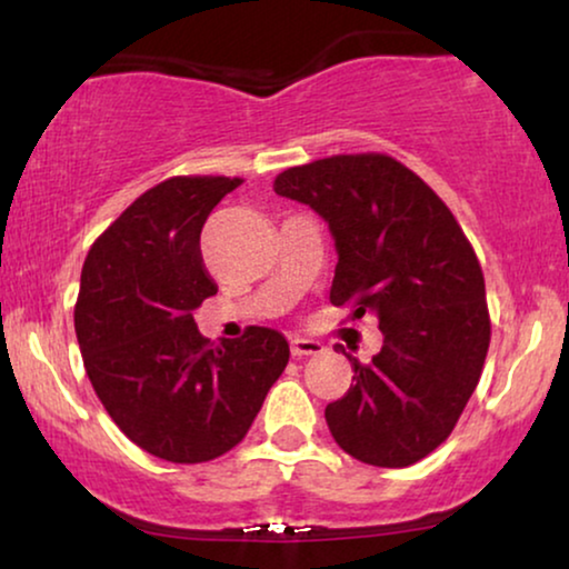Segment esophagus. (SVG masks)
Masks as SVG:
<instances>
[{"label": "esophagus", "instance_id": "1", "mask_svg": "<svg viewBox=\"0 0 569 569\" xmlns=\"http://www.w3.org/2000/svg\"><path fill=\"white\" fill-rule=\"evenodd\" d=\"M290 349H292V357H308V355H321L323 345H321V341H316V339L295 337L290 341Z\"/></svg>", "mask_w": 569, "mask_h": 569}]
</instances>
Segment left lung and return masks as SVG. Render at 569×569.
<instances>
[{"instance_id":"1","label":"left lung","mask_w":569,"mask_h":569,"mask_svg":"<svg viewBox=\"0 0 569 569\" xmlns=\"http://www.w3.org/2000/svg\"><path fill=\"white\" fill-rule=\"evenodd\" d=\"M279 197L329 222L337 243L331 306L372 313L383 347L352 362L355 383L326 407L339 448L357 461L401 469L448 440L485 368V274L438 193L391 154H331L287 168Z\"/></svg>"}]
</instances>
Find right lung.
Returning <instances> with one entry per match:
<instances>
[{"label": "right lung", "mask_w": 569, "mask_h": 569, "mask_svg": "<svg viewBox=\"0 0 569 569\" xmlns=\"http://www.w3.org/2000/svg\"><path fill=\"white\" fill-rule=\"evenodd\" d=\"M243 178L173 176L90 246L74 302L84 370L119 430L170 463H201L246 438L290 360L282 333L248 326L222 345L193 310L217 292L201 259L207 217Z\"/></svg>", "instance_id": "right-lung-1"}]
</instances>
